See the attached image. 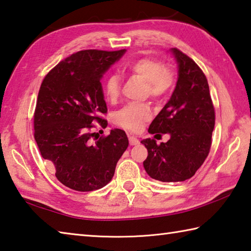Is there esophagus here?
Returning a JSON list of instances; mask_svg holds the SVG:
<instances>
[{
    "label": "esophagus",
    "instance_id": "esophagus-1",
    "mask_svg": "<svg viewBox=\"0 0 251 251\" xmlns=\"http://www.w3.org/2000/svg\"><path fill=\"white\" fill-rule=\"evenodd\" d=\"M129 144L131 146H135V145H138L139 144V140L137 137H135V136H129Z\"/></svg>",
    "mask_w": 251,
    "mask_h": 251
}]
</instances>
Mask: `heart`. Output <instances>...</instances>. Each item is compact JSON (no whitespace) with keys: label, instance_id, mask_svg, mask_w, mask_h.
<instances>
[{"label":"heart","instance_id":"b5f03b06","mask_svg":"<svg viewBox=\"0 0 251 251\" xmlns=\"http://www.w3.org/2000/svg\"><path fill=\"white\" fill-rule=\"evenodd\" d=\"M127 75H137L146 81V94L152 99H160L169 92L175 84V72L170 67L163 66L158 59L144 57L127 62L122 67ZM122 83L117 75H110L104 82V94L114 103L120 99ZM151 118V111L147 104L129 103L117 111L114 120L117 125L131 131L138 130L143 123Z\"/></svg>","mask_w":251,"mask_h":251}]
</instances>
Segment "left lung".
<instances>
[{"label":"left lung","instance_id":"1","mask_svg":"<svg viewBox=\"0 0 251 251\" xmlns=\"http://www.w3.org/2000/svg\"><path fill=\"white\" fill-rule=\"evenodd\" d=\"M171 52L177 63L176 89L148 129L150 134H169L170 139L160 145L151 138L140 141L148 150L146 172L161 182L185 181L195 175L208 156L215 125L206 76L179 49Z\"/></svg>","mask_w":251,"mask_h":251}]
</instances>
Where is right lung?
<instances>
[{
	"mask_svg": "<svg viewBox=\"0 0 251 251\" xmlns=\"http://www.w3.org/2000/svg\"><path fill=\"white\" fill-rule=\"evenodd\" d=\"M125 52L78 51L50 70L40 85L35 140L42 157L53 165L57 179L72 190L89 192L105 186L128 147L125 131L118 128L91 141L93 124L107 126L102 118L107 107L101 79Z\"/></svg>",
	"mask_w": 251,
	"mask_h": 251,
	"instance_id": "1",
	"label": "right lung"
}]
</instances>
